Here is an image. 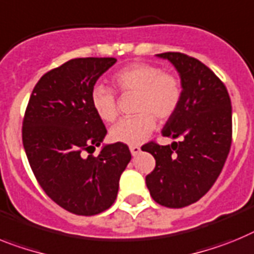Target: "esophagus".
Returning a JSON list of instances; mask_svg holds the SVG:
<instances>
[{"label": "esophagus", "mask_w": 254, "mask_h": 254, "mask_svg": "<svg viewBox=\"0 0 254 254\" xmlns=\"http://www.w3.org/2000/svg\"><path fill=\"white\" fill-rule=\"evenodd\" d=\"M130 152L133 156H136V154L140 153V147L139 145H130Z\"/></svg>", "instance_id": "34e87169"}]
</instances>
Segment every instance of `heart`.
Masks as SVG:
<instances>
[{"mask_svg":"<svg viewBox=\"0 0 254 254\" xmlns=\"http://www.w3.org/2000/svg\"><path fill=\"white\" fill-rule=\"evenodd\" d=\"M112 84L123 93H136V116L120 120L110 130L114 142L135 145L144 142L156 127V119L167 120L174 115L182 100V84L178 76L165 72L156 65L135 63L112 75ZM90 103L103 121L118 118V105L114 92L105 85H94Z\"/></svg>","mask_w":254,"mask_h":254,"instance_id":"heart-1","label":"heart"}]
</instances>
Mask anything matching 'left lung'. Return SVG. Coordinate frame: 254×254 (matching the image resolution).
I'll use <instances>...</instances> for the list:
<instances>
[{
  "mask_svg": "<svg viewBox=\"0 0 254 254\" xmlns=\"http://www.w3.org/2000/svg\"><path fill=\"white\" fill-rule=\"evenodd\" d=\"M156 56L180 76L182 100L162 129L179 142L143 145L156 160L145 184L157 203L182 208L203 197L221 173L231 144V102L222 81L199 60L179 52Z\"/></svg>",
  "mask_w": 254,
  "mask_h": 254,
  "instance_id": "left-lung-1",
  "label": "left lung"
}]
</instances>
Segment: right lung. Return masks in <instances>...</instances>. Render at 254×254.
Masks as SVG:
<instances>
[{
	"label": "right lung",
	"instance_id": "right-lung-1",
	"mask_svg": "<svg viewBox=\"0 0 254 254\" xmlns=\"http://www.w3.org/2000/svg\"><path fill=\"white\" fill-rule=\"evenodd\" d=\"M116 61H67L39 79L26 107L23 144L30 167L48 197L75 215H97L111 207L131 160L124 143L103 144L99 156H91L107 130L92 107L90 92Z\"/></svg>",
	"mask_w": 254,
	"mask_h": 254
}]
</instances>
